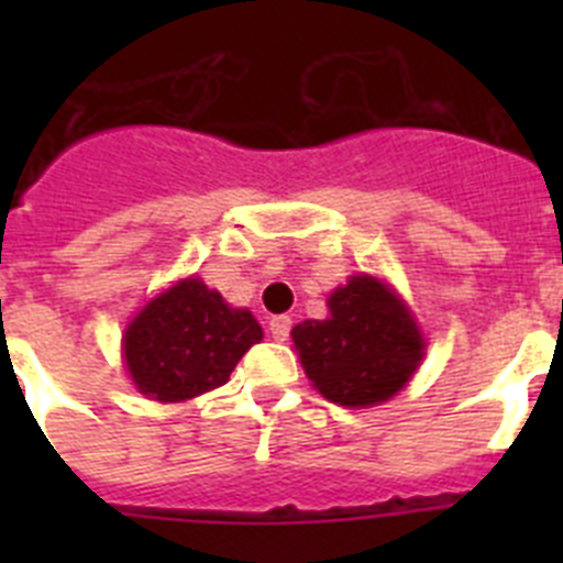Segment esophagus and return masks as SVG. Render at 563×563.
Instances as JSON below:
<instances>
[{
  "mask_svg": "<svg viewBox=\"0 0 563 563\" xmlns=\"http://www.w3.org/2000/svg\"><path fill=\"white\" fill-rule=\"evenodd\" d=\"M290 327H292L290 316L271 318V335L276 338V341H287V338H290Z\"/></svg>",
  "mask_w": 563,
  "mask_h": 563,
  "instance_id": "obj_1",
  "label": "esophagus"
}]
</instances>
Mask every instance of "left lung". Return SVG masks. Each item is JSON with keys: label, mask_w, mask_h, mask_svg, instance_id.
Wrapping results in <instances>:
<instances>
[{"label": "left lung", "mask_w": 563, "mask_h": 563, "mask_svg": "<svg viewBox=\"0 0 563 563\" xmlns=\"http://www.w3.org/2000/svg\"><path fill=\"white\" fill-rule=\"evenodd\" d=\"M327 307V321L290 332L312 386L352 409L397 395L422 361V335L400 298L377 278L352 276Z\"/></svg>", "instance_id": "1"}]
</instances>
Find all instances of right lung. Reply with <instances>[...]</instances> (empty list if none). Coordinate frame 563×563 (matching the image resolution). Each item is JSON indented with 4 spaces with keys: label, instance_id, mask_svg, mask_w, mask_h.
I'll return each instance as SVG.
<instances>
[{
    "label": "right lung",
    "instance_id": "right-lung-1",
    "mask_svg": "<svg viewBox=\"0 0 563 563\" xmlns=\"http://www.w3.org/2000/svg\"><path fill=\"white\" fill-rule=\"evenodd\" d=\"M262 327L247 310H233L217 290L186 278L148 301L123 335V355L143 395L177 402L228 383L233 366Z\"/></svg>",
    "mask_w": 563,
    "mask_h": 563
}]
</instances>
